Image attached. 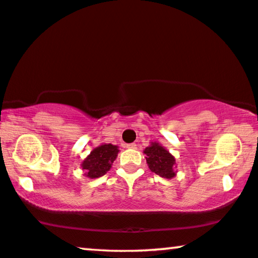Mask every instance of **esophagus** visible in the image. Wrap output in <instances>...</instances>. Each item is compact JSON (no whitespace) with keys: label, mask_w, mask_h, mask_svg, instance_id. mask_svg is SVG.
Segmentation results:
<instances>
[{"label":"esophagus","mask_w":258,"mask_h":258,"mask_svg":"<svg viewBox=\"0 0 258 258\" xmlns=\"http://www.w3.org/2000/svg\"><path fill=\"white\" fill-rule=\"evenodd\" d=\"M126 148H128V149H137V144H135V143L126 144Z\"/></svg>","instance_id":"obj_1"}]
</instances>
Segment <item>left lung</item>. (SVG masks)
Returning <instances> with one entry per match:
<instances>
[{
    "label": "left lung",
    "mask_w": 258,
    "mask_h": 258,
    "mask_svg": "<svg viewBox=\"0 0 258 258\" xmlns=\"http://www.w3.org/2000/svg\"><path fill=\"white\" fill-rule=\"evenodd\" d=\"M145 159L152 172L160 177L171 179L175 175L174 157L157 142H152L150 147L144 149Z\"/></svg>",
    "instance_id": "left-lung-1"
}]
</instances>
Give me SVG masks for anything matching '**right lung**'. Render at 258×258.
<instances>
[{
  "mask_svg": "<svg viewBox=\"0 0 258 258\" xmlns=\"http://www.w3.org/2000/svg\"><path fill=\"white\" fill-rule=\"evenodd\" d=\"M118 151V147L113 144H101L95 148L81 164L86 177L93 179L106 174L116 159Z\"/></svg>",
  "mask_w": 258,
  "mask_h": 258,
  "instance_id": "right-lung-1",
  "label": "right lung"
}]
</instances>
